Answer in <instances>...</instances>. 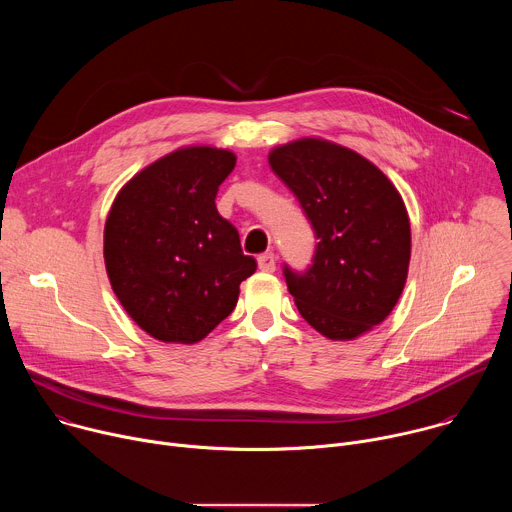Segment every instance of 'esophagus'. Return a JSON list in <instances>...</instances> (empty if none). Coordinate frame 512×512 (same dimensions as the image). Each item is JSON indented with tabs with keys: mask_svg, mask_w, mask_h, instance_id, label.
I'll list each match as a JSON object with an SVG mask.
<instances>
[{
	"mask_svg": "<svg viewBox=\"0 0 512 512\" xmlns=\"http://www.w3.org/2000/svg\"><path fill=\"white\" fill-rule=\"evenodd\" d=\"M257 265H259L261 271H267V273L275 271V255H273V253H263V255H259V257H257Z\"/></svg>",
	"mask_w": 512,
	"mask_h": 512,
	"instance_id": "34e87169",
	"label": "esophagus"
}]
</instances>
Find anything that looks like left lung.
<instances>
[{
	"instance_id": "8db88e82",
	"label": "left lung",
	"mask_w": 512,
	"mask_h": 512,
	"mask_svg": "<svg viewBox=\"0 0 512 512\" xmlns=\"http://www.w3.org/2000/svg\"><path fill=\"white\" fill-rule=\"evenodd\" d=\"M269 166L318 239L310 269L283 267L302 318L330 340L371 332L395 308L409 271L411 227L399 190L373 162L320 137L277 145Z\"/></svg>"
}]
</instances>
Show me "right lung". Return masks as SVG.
I'll return each mask as SVG.
<instances>
[{
    "label": "right lung",
    "instance_id": "obj_1",
    "mask_svg": "<svg viewBox=\"0 0 512 512\" xmlns=\"http://www.w3.org/2000/svg\"><path fill=\"white\" fill-rule=\"evenodd\" d=\"M235 164L229 150L188 145L137 172L111 204L107 275L129 318L156 340L200 342L257 269L214 204Z\"/></svg>",
    "mask_w": 512,
    "mask_h": 512
}]
</instances>
